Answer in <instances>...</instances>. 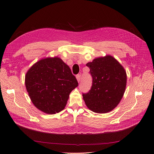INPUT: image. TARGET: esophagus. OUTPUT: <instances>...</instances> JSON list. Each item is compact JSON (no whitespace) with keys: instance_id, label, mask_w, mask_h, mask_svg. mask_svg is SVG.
Returning a JSON list of instances; mask_svg holds the SVG:
<instances>
[{"instance_id":"1","label":"esophagus","mask_w":154,"mask_h":154,"mask_svg":"<svg viewBox=\"0 0 154 154\" xmlns=\"http://www.w3.org/2000/svg\"><path fill=\"white\" fill-rule=\"evenodd\" d=\"M76 79H77V80L78 82H79L80 81H81V75H80V74H77V75H76Z\"/></svg>"}]
</instances>
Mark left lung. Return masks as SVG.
I'll return each mask as SVG.
<instances>
[{
    "mask_svg": "<svg viewBox=\"0 0 154 154\" xmlns=\"http://www.w3.org/2000/svg\"><path fill=\"white\" fill-rule=\"evenodd\" d=\"M90 69L92 85L83 94L88 108L97 113L114 109L121 101L126 85V73L123 66L111 55L101 57L86 64Z\"/></svg>",
    "mask_w": 154,
    "mask_h": 154,
    "instance_id": "obj_1",
    "label": "left lung"
}]
</instances>
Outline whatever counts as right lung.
Masks as SVG:
<instances>
[{"instance_id":"1","label":"right lung","mask_w":154,"mask_h":154,"mask_svg":"<svg viewBox=\"0 0 154 154\" xmlns=\"http://www.w3.org/2000/svg\"><path fill=\"white\" fill-rule=\"evenodd\" d=\"M25 85L36 108L53 115L65 108L78 82L69 66L55 57L42 58L32 65L26 73Z\"/></svg>"}]
</instances>
